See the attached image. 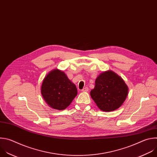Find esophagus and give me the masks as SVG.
Returning <instances> with one entry per match:
<instances>
[{"label":"esophagus","mask_w":157,"mask_h":157,"mask_svg":"<svg viewBox=\"0 0 157 157\" xmlns=\"http://www.w3.org/2000/svg\"><path fill=\"white\" fill-rule=\"evenodd\" d=\"M82 91H88V87H85L82 90Z\"/></svg>","instance_id":"esophagus-1"}]
</instances>
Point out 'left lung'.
<instances>
[{
	"instance_id": "8db88e82",
	"label": "left lung",
	"mask_w": 157,
	"mask_h": 157,
	"mask_svg": "<svg viewBox=\"0 0 157 157\" xmlns=\"http://www.w3.org/2000/svg\"><path fill=\"white\" fill-rule=\"evenodd\" d=\"M128 95V87L124 81L113 71L101 74L95 80V86L90 95L103 111H112L119 108Z\"/></svg>"
}]
</instances>
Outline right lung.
I'll use <instances>...</instances> for the list:
<instances>
[{"label":"right lung","mask_w":157,"mask_h":157,"mask_svg":"<svg viewBox=\"0 0 157 157\" xmlns=\"http://www.w3.org/2000/svg\"><path fill=\"white\" fill-rule=\"evenodd\" d=\"M41 94L49 106L62 110L69 106L77 96V89L64 72L55 69L43 80Z\"/></svg>","instance_id":"add662e5"}]
</instances>
